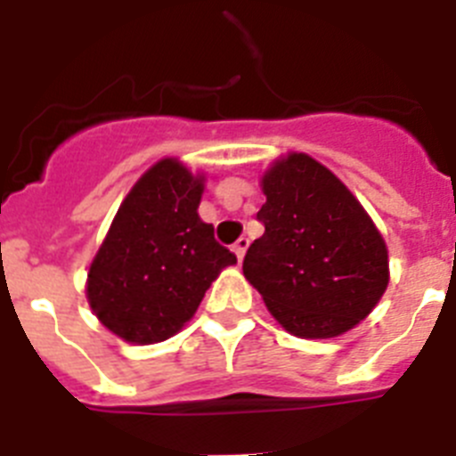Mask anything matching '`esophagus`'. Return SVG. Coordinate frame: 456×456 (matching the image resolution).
Instances as JSON below:
<instances>
[{"instance_id": "obj_1", "label": "esophagus", "mask_w": 456, "mask_h": 456, "mask_svg": "<svg viewBox=\"0 0 456 456\" xmlns=\"http://www.w3.org/2000/svg\"><path fill=\"white\" fill-rule=\"evenodd\" d=\"M247 248H248V240L247 237H240V240L235 241V244H232V253H235L237 256V260H244V253H247Z\"/></svg>"}]
</instances>
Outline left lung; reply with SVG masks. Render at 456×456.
<instances>
[{"instance_id": "obj_1", "label": "left lung", "mask_w": 456, "mask_h": 456, "mask_svg": "<svg viewBox=\"0 0 456 456\" xmlns=\"http://www.w3.org/2000/svg\"><path fill=\"white\" fill-rule=\"evenodd\" d=\"M265 205L244 278L273 320L305 340L352 331L390 281L388 247L347 184L305 152L273 159L260 178Z\"/></svg>"}]
</instances>
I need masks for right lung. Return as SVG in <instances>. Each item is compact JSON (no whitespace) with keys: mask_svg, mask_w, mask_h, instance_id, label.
Returning a JSON list of instances; mask_svg holds the SVG:
<instances>
[{"mask_svg":"<svg viewBox=\"0 0 456 456\" xmlns=\"http://www.w3.org/2000/svg\"><path fill=\"white\" fill-rule=\"evenodd\" d=\"M205 173L164 157L127 191L86 273V301L132 345L173 338L237 257L199 216Z\"/></svg>","mask_w":456,"mask_h":456,"instance_id":"add662e5","label":"right lung"}]
</instances>
